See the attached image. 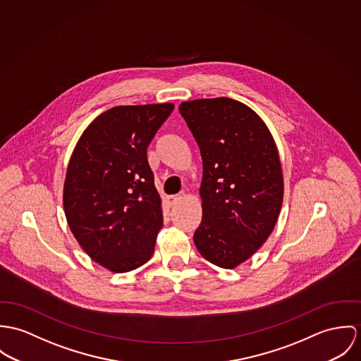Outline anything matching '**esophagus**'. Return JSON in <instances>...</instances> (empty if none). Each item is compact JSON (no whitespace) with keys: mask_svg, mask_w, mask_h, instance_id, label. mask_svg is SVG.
Here are the masks:
<instances>
[{"mask_svg":"<svg viewBox=\"0 0 361 361\" xmlns=\"http://www.w3.org/2000/svg\"><path fill=\"white\" fill-rule=\"evenodd\" d=\"M184 195H185L184 192H180V194H176V195H169V197H167V202H169L170 204H174L177 200H181Z\"/></svg>","mask_w":361,"mask_h":361,"instance_id":"obj_1","label":"esophagus"}]
</instances>
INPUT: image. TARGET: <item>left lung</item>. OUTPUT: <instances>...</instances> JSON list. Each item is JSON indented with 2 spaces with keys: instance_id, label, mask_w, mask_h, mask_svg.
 I'll use <instances>...</instances> for the list:
<instances>
[{
  "instance_id": "1",
  "label": "left lung",
  "mask_w": 361,
  "mask_h": 361,
  "mask_svg": "<svg viewBox=\"0 0 361 361\" xmlns=\"http://www.w3.org/2000/svg\"><path fill=\"white\" fill-rule=\"evenodd\" d=\"M178 111L203 161L195 246L210 263L234 269L266 242L280 214L283 181L276 142L249 106L227 97L187 101Z\"/></svg>"
}]
</instances>
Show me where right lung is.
I'll return each instance as SVG.
<instances>
[{"label": "right lung", "mask_w": 361, "mask_h": 361, "mask_svg": "<svg viewBox=\"0 0 361 361\" xmlns=\"http://www.w3.org/2000/svg\"><path fill=\"white\" fill-rule=\"evenodd\" d=\"M173 104L116 106L82 133L68 166L63 207L85 253L111 271L147 263L163 226L147 148Z\"/></svg>", "instance_id": "right-lung-1"}]
</instances>
